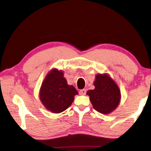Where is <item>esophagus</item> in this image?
Returning <instances> with one entry per match:
<instances>
[{
	"label": "esophagus",
	"instance_id": "34e87169",
	"mask_svg": "<svg viewBox=\"0 0 151 151\" xmlns=\"http://www.w3.org/2000/svg\"><path fill=\"white\" fill-rule=\"evenodd\" d=\"M86 89H82L81 90H80V91H79L80 95L84 96V95H86Z\"/></svg>",
	"mask_w": 151,
	"mask_h": 151
}]
</instances>
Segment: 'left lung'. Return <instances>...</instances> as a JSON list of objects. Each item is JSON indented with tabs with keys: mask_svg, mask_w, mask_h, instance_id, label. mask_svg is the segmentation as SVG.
<instances>
[{
	"mask_svg": "<svg viewBox=\"0 0 151 151\" xmlns=\"http://www.w3.org/2000/svg\"><path fill=\"white\" fill-rule=\"evenodd\" d=\"M95 89L87 91L93 109L103 114L110 113L117 107L120 91L116 84L107 75H97L94 82Z\"/></svg>",
	"mask_w": 151,
	"mask_h": 151,
	"instance_id": "1",
	"label": "left lung"
}]
</instances>
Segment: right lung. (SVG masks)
Returning a JSON list of instances; mask_svg holds the SVG:
<instances>
[{
    "instance_id": "add662e5",
    "label": "right lung",
    "mask_w": 151,
    "mask_h": 151,
    "mask_svg": "<svg viewBox=\"0 0 151 151\" xmlns=\"http://www.w3.org/2000/svg\"><path fill=\"white\" fill-rule=\"evenodd\" d=\"M76 94L77 90L73 86L67 84L63 72L53 69L42 82L40 98L48 110L60 113L72 104Z\"/></svg>"
}]
</instances>
